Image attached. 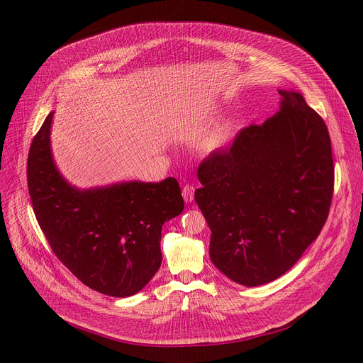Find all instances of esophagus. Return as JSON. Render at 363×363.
Here are the masks:
<instances>
[{
	"label": "esophagus",
	"mask_w": 363,
	"mask_h": 363,
	"mask_svg": "<svg viewBox=\"0 0 363 363\" xmlns=\"http://www.w3.org/2000/svg\"><path fill=\"white\" fill-rule=\"evenodd\" d=\"M194 192H195L194 185L186 184V185L182 188V196H184L185 202H192V199H194Z\"/></svg>",
	"instance_id": "esophagus-1"
}]
</instances>
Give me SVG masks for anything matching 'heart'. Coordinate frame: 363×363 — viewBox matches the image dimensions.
<instances>
[{
	"label": "heart",
	"mask_w": 363,
	"mask_h": 363,
	"mask_svg": "<svg viewBox=\"0 0 363 363\" xmlns=\"http://www.w3.org/2000/svg\"><path fill=\"white\" fill-rule=\"evenodd\" d=\"M224 138H225V130H220V132H217L214 136H211V138H210V140H208V142H206V147H208L210 150H216V149H218V147L223 145Z\"/></svg>",
	"instance_id": "b5f03b06"
}]
</instances>
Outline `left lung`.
<instances>
[{"label":"left lung","instance_id":"left-lung-1","mask_svg":"<svg viewBox=\"0 0 363 363\" xmlns=\"http://www.w3.org/2000/svg\"><path fill=\"white\" fill-rule=\"evenodd\" d=\"M280 109L241 129L198 168L195 201L211 230L210 257L254 287L289 272L320 234L335 182L330 136L304 97L279 90Z\"/></svg>","mask_w":363,"mask_h":363}]
</instances>
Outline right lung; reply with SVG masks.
I'll return each instance as SVG.
<instances>
[{"label": "right lung", "instance_id": "add662e5", "mask_svg": "<svg viewBox=\"0 0 363 363\" xmlns=\"http://www.w3.org/2000/svg\"><path fill=\"white\" fill-rule=\"evenodd\" d=\"M53 112L33 139L27 181L35 218L59 260L87 287L113 297L140 291L162 263L164 223L179 216L175 178L77 189L59 172L50 146Z\"/></svg>", "mask_w": 363, "mask_h": 363}]
</instances>
